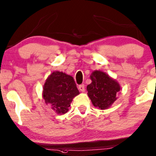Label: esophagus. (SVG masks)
<instances>
[{
  "mask_svg": "<svg viewBox=\"0 0 156 156\" xmlns=\"http://www.w3.org/2000/svg\"><path fill=\"white\" fill-rule=\"evenodd\" d=\"M79 90H80L81 92H84L85 90V88H84V84H80L79 86Z\"/></svg>",
  "mask_w": 156,
  "mask_h": 156,
  "instance_id": "esophagus-1",
  "label": "esophagus"
}]
</instances>
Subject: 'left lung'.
Returning a JSON list of instances; mask_svg holds the SVG:
<instances>
[{
  "label": "left lung",
  "mask_w": 156,
  "mask_h": 156,
  "mask_svg": "<svg viewBox=\"0 0 156 156\" xmlns=\"http://www.w3.org/2000/svg\"><path fill=\"white\" fill-rule=\"evenodd\" d=\"M92 83L87 90L93 105L101 110L108 108L117 100L120 87L116 81L101 71H94L90 76Z\"/></svg>",
  "instance_id": "8db88e82"
}]
</instances>
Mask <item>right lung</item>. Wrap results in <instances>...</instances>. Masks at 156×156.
<instances>
[{
	"instance_id": "right-lung-1",
	"label": "right lung",
	"mask_w": 156,
	"mask_h": 156,
	"mask_svg": "<svg viewBox=\"0 0 156 156\" xmlns=\"http://www.w3.org/2000/svg\"><path fill=\"white\" fill-rule=\"evenodd\" d=\"M80 94L72 76L54 72L48 76L44 86L43 98L58 114L67 112L74 97Z\"/></svg>"
}]
</instances>
